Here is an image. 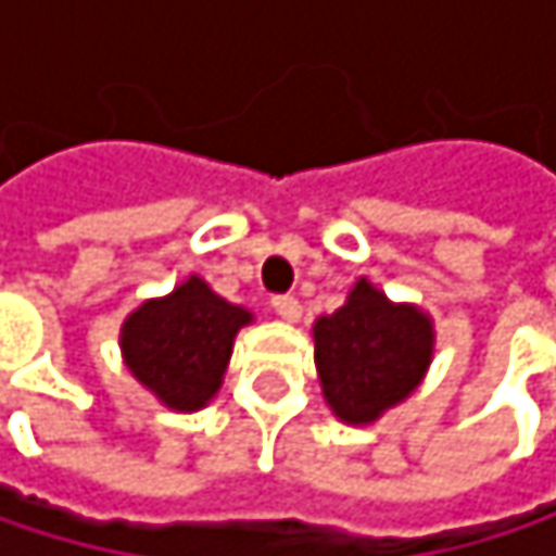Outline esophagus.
Wrapping results in <instances>:
<instances>
[{"label": "esophagus", "mask_w": 556, "mask_h": 556, "mask_svg": "<svg viewBox=\"0 0 556 556\" xmlns=\"http://www.w3.org/2000/svg\"><path fill=\"white\" fill-rule=\"evenodd\" d=\"M274 312H277L282 321H299L302 318V305H299V299H292V295H274Z\"/></svg>", "instance_id": "esophagus-1"}]
</instances>
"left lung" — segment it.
<instances>
[{"mask_svg":"<svg viewBox=\"0 0 556 556\" xmlns=\"http://www.w3.org/2000/svg\"><path fill=\"white\" fill-rule=\"evenodd\" d=\"M431 321L415 305H392L361 279L348 302L315 321V367L331 412L364 425L418 387L431 364Z\"/></svg>","mask_w":556,"mask_h":556,"instance_id":"1","label":"left lung"}]
</instances>
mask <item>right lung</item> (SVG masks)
<instances>
[{
    "label": "right lung",
    "mask_w": 556,
    "mask_h": 556,
    "mask_svg": "<svg viewBox=\"0 0 556 556\" xmlns=\"http://www.w3.org/2000/svg\"><path fill=\"white\" fill-rule=\"evenodd\" d=\"M248 321L251 312L192 277L167 299L144 302L125 321L122 351L128 370L164 405L192 412L218 392L235 334Z\"/></svg>",
    "instance_id": "right-lung-1"
}]
</instances>
